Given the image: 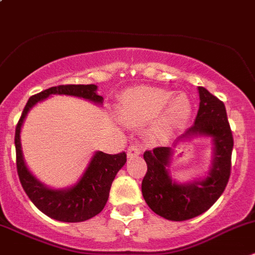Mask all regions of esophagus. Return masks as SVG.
<instances>
[{
  "label": "esophagus",
  "instance_id": "1",
  "mask_svg": "<svg viewBox=\"0 0 255 255\" xmlns=\"http://www.w3.org/2000/svg\"><path fill=\"white\" fill-rule=\"evenodd\" d=\"M141 153V149H139L138 146H135V144H132L127 148V156L128 157H135L138 156Z\"/></svg>",
  "mask_w": 255,
  "mask_h": 255
}]
</instances>
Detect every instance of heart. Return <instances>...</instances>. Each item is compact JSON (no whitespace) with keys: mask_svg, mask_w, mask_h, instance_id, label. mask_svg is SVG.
Listing matches in <instances>:
<instances>
[{"mask_svg":"<svg viewBox=\"0 0 255 255\" xmlns=\"http://www.w3.org/2000/svg\"><path fill=\"white\" fill-rule=\"evenodd\" d=\"M123 109L130 120L148 121L157 116L154 127L161 134H168L182 127L191 112V103L185 93L156 87L130 89L123 95Z\"/></svg>","mask_w":255,"mask_h":255,"instance_id":"1","label":"heart"}]
</instances>
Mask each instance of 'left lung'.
<instances>
[{
	"label": "left lung",
	"instance_id": "1",
	"mask_svg": "<svg viewBox=\"0 0 255 255\" xmlns=\"http://www.w3.org/2000/svg\"><path fill=\"white\" fill-rule=\"evenodd\" d=\"M200 107L195 123L180 137L210 135L214 138V162L204 180L186 185L172 182L167 172L170 147L147 149L143 158L147 172L142 195L153 213L167 220L184 221L205 213L227 187L232 170L233 133L224 103L204 87H199Z\"/></svg>",
	"mask_w": 255,
	"mask_h": 255
}]
</instances>
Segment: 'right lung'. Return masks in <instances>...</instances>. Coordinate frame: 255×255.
<instances>
[{
	"label": "right lung",
	"instance_id": "add662e5",
	"mask_svg": "<svg viewBox=\"0 0 255 255\" xmlns=\"http://www.w3.org/2000/svg\"><path fill=\"white\" fill-rule=\"evenodd\" d=\"M94 84H66L51 87L30 97L23 108L15 130L16 167L18 178L26 195L40 211L55 220L64 223H79L98 215L104 209L109 196L112 182L117 172L127 161L126 152L108 154L97 152L90 161L87 171L75 186L68 190H51L37 181L26 167L20 143V130L26 114L37 102L47 98L50 94L75 95L89 99L94 103H103V97L97 94Z\"/></svg>",
	"mask_w": 255,
	"mask_h": 255
}]
</instances>
